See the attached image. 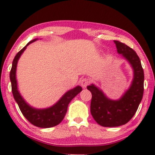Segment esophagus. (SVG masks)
I'll return each instance as SVG.
<instances>
[{
    "label": "esophagus",
    "mask_w": 155,
    "mask_h": 155,
    "mask_svg": "<svg viewBox=\"0 0 155 155\" xmlns=\"http://www.w3.org/2000/svg\"><path fill=\"white\" fill-rule=\"evenodd\" d=\"M90 83V80L87 78H83V79L81 80V85L83 87H86L87 85Z\"/></svg>",
    "instance_id": "esophagus-1"
}]
</instances>
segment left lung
Wrapping results in <instances>:
<instances>
[{
	"instance_id": "obj_1",
	"label": "left lung",
	"mask_w": 155,
	"mask_h": 155,
	"mask_svg": "<svg viewBox=\"0 0 155 155\" xmlns=\"http://www.w3.org/2000/svg\"><path fill=\"white\" fill-rule=\"evenodd\" d=\"M117 51L130 64L134 70V79L130 87L119 100L109 99L104 92L91 85V113L97 124L103 127H118L125 124L133 118L143 99L144 91V72L136 51L124 43L114 40Z\"/></svg>"
}]
</instances>
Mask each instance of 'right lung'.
<instances>
[{"instance_id":"add662e5","label":"right lung","mask_w":155,"mask_h":155,"mask_svg":"<svg viewBox=\"0 0 155 155\" xmlns=\"http://www.w3.org/2000/svg\"><path fill=\"white\" fill-rule=\"evenodd\" d=\"M37 40V39H34V40L30 41L22 49L20 50L17 53L16 55L14 58L13 61H12L10 78L14 99L18 104V107L25 118L33 125L37 126L38 127L48 128L58 125L61 122L66 115L67 111H68V104L79 92H81L82 88L80 86H76L74 88L68 91L55 104H54L52 107L46 108V109H35V108L29 106L25 102L24 98L20 94L19 91H18V87H17V81L16 77H15L17 63H18L20 56L25 50L26 47L30 43H34Z\"/></svg>"}]
</instances>
